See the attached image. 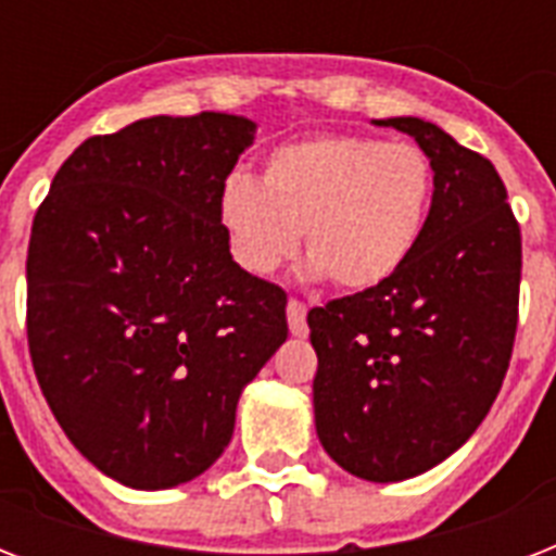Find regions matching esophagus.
Wrapping results in <instances>:
<instances>
[{
    "instance_id": "34e87169",
    "label": "esophagus",
    "mask_w": 556,
    "mask_h": 556,
    "mask_svg": "<svg viewBox=\"0 0 556 556\" xmlns=\"http://www.w3.org/2000/svg\"><path fill=\"white\" fill-rule=\"evenodd\" d=\"M286 312H288V329H291V334H294V338H305V334H308V323H305L308 308H305L300 300H291Z\"/></svg>"
}]
</instances>
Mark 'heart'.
Instances as JSON below:
<instances>
[{
	"instance_id": "1",
	"label": "heart",
	"mask_w": 556,
	"mask_h": 556,
	"mask_svg": "<svg viewBox=\"0 0 556 556\" xmlns=\"http://www.w3.org/2000/svg\"><path fill=\"white\" fill-rule=\"evenodd\" d=\"M432 192V161L415 143L314 135L270 150L262 181L227 176L216 213L236 265L253 277L294 260L305 230L312 277L369 291L409 262Z\"/></svg>"
}]
</instances>
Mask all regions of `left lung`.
Instances as JSON below:
<instances>
[{
	"label": "left lung",
	"mask_w": 556,
	"mask_h": 556,
	"mask_svg": "<svg viewBox=\"0 0 556 556\" xmlns=\"http://www.w3.org/2000/svg\"><path fill=\"white\" fill-rule=\"evenodd\" d=\"M432 161L435 192L395 277L308 312L314 424L357 479L404 482L453 456L491 413L514 352L522 236L500 173L441 126L387 117Z\"/></svg>",
	"instance_id": "left-lung-1"
}]
</instances>
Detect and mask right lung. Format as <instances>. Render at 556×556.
<instances>
[{
	"instance_id": "1",
	"label": "right lung",
	"mask_w": 556,
	"mask_h": 556,
	"mask_svg": "<svg viewBox=\"0 0 556 556\" xmlns=\"http://www.w3.org/2000/svg\"><path fill=\"white\" fill-rule=\"evenodd\" d=\"M242 115H155L83 141L28 244V349L74 447L167 491L230 444L242 389L288 338L286 291L251 277L218 190L253 143Z\"/></svg>"
}]
</instances>
